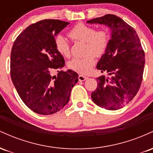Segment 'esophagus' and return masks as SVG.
<instances>
[{
	"instance_id": "esophagus-1",
	"label": "esophagus",
	"mask_w": 153,
	"mask_h": 153,
	"mask_svg": "<svg viewBox=\"0 0 153 153\" xmlns=\"http://www.w3.org/2000/svg\"><path fill=\"white\" fill-rule=\"evenodd\" d=\"M88 78V77L85 76V75H79L78 76V80H80V81H84V80H85Z\"/></svg>"
}]
</instances>
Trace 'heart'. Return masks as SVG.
<instances>
[{
  "mask_svg": "<svg viewBox=\"0 0 153 153\" xmlns=\"http://www.w3.org/2000/svg\"><path fill=\"white\" fill-rule=\"evenodd\" d=\"M68 36L73 41L85 42V57H74L68 63L70 69L73 71L85 74L94 65L95 59L101 57L106 52L109 43V34L105 29L96 30L94 27L78 24L68 31ZM55 47L57 52L65 57L71 56V46L68 40L62 35L55 38Z\"/></svg>",
  "mask_w": 153,
  "mask_h": 153,
  "instance_id": "heart-1",
  "label": "heart"
}]
</instances>
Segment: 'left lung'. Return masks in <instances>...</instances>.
<instances>
[{
    "label": "left lung",
    "instance_id": "left-lung-1",
    "mask_svg": "<svg viewBox=\"0 0 153 153\" xmlns=\"http://www.w3.org/2000/svg\"><path fill=\"white\" fill-rule=\"evenodd\" d=\"M87 23L104 24L111 30L108 48L96 67L110 77L96 78L98 85L91 99L103 108L119 109L136 96L143 80L145 59L140 39L131 26L115 15L106 14Z\"/></svg>",
    "mask_w": 153,
    "mask_h": 153
}]
</instances>
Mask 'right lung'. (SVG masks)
<instances>
[{
	"mask_svg": "<svg viewBox=\"0 0 153 153\" xmlns=\"http://www.w3.org/2000/svg\"><path fill=\"white\" fill-rule=\"evenodd\" d=\"M70 23L45 19L29 25L16 39L10 53V77L23 102L39 114L49 115L63 108L78 73L55 70L65 66L57 52L54 36Z\"/></svg>",
	"mask_w": 153,
	"mask_h": 153,
	"instance_id": "right-lung-1",
	"label": "right lung"
}]
</instances>
